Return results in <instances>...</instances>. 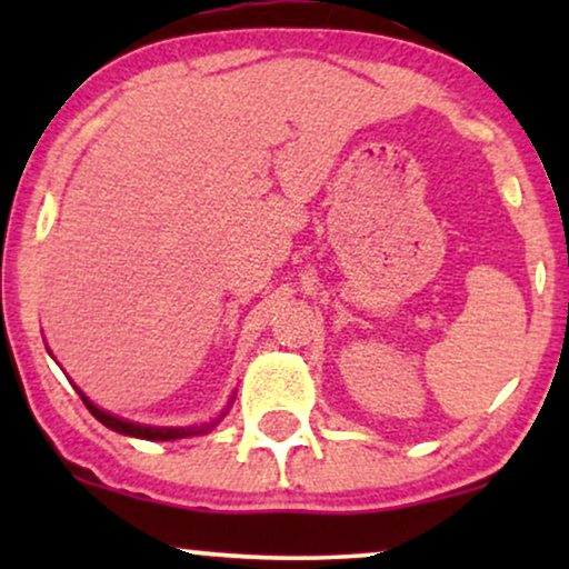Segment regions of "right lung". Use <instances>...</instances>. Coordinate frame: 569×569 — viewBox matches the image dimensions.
<instances>
[{"mask_svg": "<svg viewBox=\"0 0 569 569\" xmlns=\"http://www.w3.org/2000/svg\"><path fill=\"white\" fill-rule=\"evenodd\" d=\"M51 355V352H49ZM77 388V386H74ZM77 393H80V399L84 401V407L90 409V415L98 419L100 425H106L108 430H113V432H119V435H129V438H139V440H181V438H193V435H207V432H212L217 425L222 422L224 419V415H228L230 411V407H232V401H236V393L230 396V401H228V407H224L220 415H217L214 419H209V422H201V425H189V427H154V425H139V422H131V419H123V417H116V415H111V411H106V409H100V407H96V403H92L88 396H84L80 388H77Z\"/></svg>", "mask_w": 569, "mask_h": 569, "instance_id": "add662e5", "label": "right lung"}]
</instances>
